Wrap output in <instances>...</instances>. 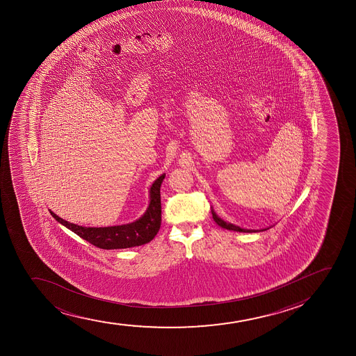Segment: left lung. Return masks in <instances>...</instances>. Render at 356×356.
<instances>
[{"instance_id": "1", "label": "left lung", "mask_w": 356, "mask_h": 356, "mask_svg": "<svg viewBox=\"0 0 356 356\" xmlns=\"http://www.w3.org/2000/svg\"><path fill=\"white\" fill-rule=\"evenodd\" d=\"M211 213H213V221L216 222L217 225H220V227H222V228L228 229V230H234V232H241V233H257V232H262V230H266V229H261V230H252V229L240 228V227H237V225H233V223H227V222L223 221L222 218H220V217L217 216L213 209H211Z\"/></svg>"}]
</instances>
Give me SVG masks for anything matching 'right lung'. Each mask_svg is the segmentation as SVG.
Segmentation results:
<instances>
[{
	"mask_svg": "<svg viewBox=\"0 0 356 356\" xmlns=\"http://www.w3.org/2000/svg\"><path fill=\"white\" fill-rule=\"evenodd\" d=\"M165 175L158 178L152 184L149 190V205L146 213L139 220L128 225H114V227H101V228H86L82 225H74L57 216L49 210L51 215L59 223L72 230L78 236L82 237L91 245L102 250H121L131 248L136 245H145L152 241L159 232L161 225V200H160V186Z\"/></svg>",
	"mask_w": 356,
	"mask_h": 356,
	"instance_id": "obj_1",
	"label": "right lung"
}]
</instances>
